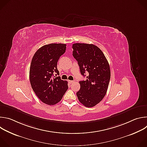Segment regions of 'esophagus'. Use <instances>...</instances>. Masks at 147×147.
<instances>
[{"mask_svg": "<svg viewBox=\"0 0 147 147\" xmlns=\"http://www.w3.org/2000/svg\"><path fill=\"white\" fill-rule=\"evenodd\" d=\"M74 81H72V80H69V82L70 83V84H72V83H73Z\"/></svg>", "mask_w": 147, "mask_h": 147, "instance_id": "1", "label": "esophagus"}]
</instances>
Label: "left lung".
<instances>
[{"label": "left lung", "instance_id": "1", "mask_svg": "<svg viewBox=\"0 0 147 147\" xmlns=\"http://www.w3.org/2000/svg\"><path fill=\"white\" fill-rule=\"evenodd\" d=\"M73 56L78 62L81 74L87 80L80 81L76 93L78 100L88 108L99 103L105 96L111 78L108 61L102 51L93 44H73Z\"/></svg>", "mask_w": 147, "mask_h": 147}]
</instances>
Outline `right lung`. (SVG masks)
<instances>
[{
    "label": "right lung",
    "mask_w": 147,
    "mask_h": 147,
    "mask_svg": "<svg viewBox=\"0 0 147 147\" xmlns=\"http://www.w3.org/2000/svg\"><path fill=\"white\" fill-rule=\"evenodd\" d=\"M66 49V44H50L35 53L30 69V81L38 98L45 104L53 105L61 100L68 89L67 81L56 77L59 75L57 61Z\"/></svg>",
    "instance_id": "1"
}]
</instances>
